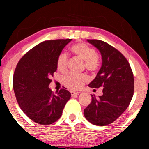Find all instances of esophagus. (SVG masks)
<instances>
[{
  "label": "esophagus",
  "instance_id": "1",
  "mask_svg": "<svg viewBox=\"0 0 149 149\" xmlns=\"http://www.w3.org/2000/svg\"><path fill=\"white\" fill-rule=\"evenodd\" d=\"M71 96L75 97V96H77V95H78V92H75L71 91Z\"/></svg>",
  "mask_w": 149,
  "mask_h": 149
}]
</instances>
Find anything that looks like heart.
<instances>
[{"instance_id":"b5f03b06","label":"heart","mask_w":149,"mask_h":149,"mask_svg":"<svg viewBox=\"0 0 149 149\" xmlns=\"http://www.w3.org/2000/svg\"><path fill=\"white\" fill-rule=\"evenodd\" d=\"M73 53L84 61L85 67L90 72H95L100 67V59L97 55L96 51L92 47L83 42H79L71 47ZM68 57L64 52H61L58 56L57 59V66L58 70L64 71L66 68ZM88 81V77L85 74H75L69 73L65 76L63 80L64 84L67 88L73 90H78L85 83Z\"/></svg>"}]
</instances>
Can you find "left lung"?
Instances as JSON below:
<instances>
[{
  "label": "left lung",
  "instance_id": "obj_1",
  "mask_svg": "<svg viewBox=\"0 0 149 149\" xmlns=\"http://www.w3.org/2000/svg\"><path fill=\"white\" fill-rule=\"evenodd\" d=\"M99 49L102 64L89 87L103 88V95L95 97L84 109V116L95 125L112 123L128 107L134 94V76L126 58L111 45L100 40H87Z\"/></svg>",
  "mask_w": 149,
  "mask_h": 149
}]
</instances>
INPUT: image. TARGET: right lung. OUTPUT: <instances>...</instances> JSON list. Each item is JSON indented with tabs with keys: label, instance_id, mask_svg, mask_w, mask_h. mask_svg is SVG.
I'll return each mask as SVG.
<instances>
[{
	"label": "right lung",
	"instance_id": "add662e5",
	"mask_svg": "<svg viewBox=\"0 0 149 149\" xmlns=\"http://www.w3.org/2000/svg\"><path fill=\"white\" fill-rule=\"evenodd\" d=\"M72 39L46 40L36 45L19 61L13 76V89L18 104L31 120L50 125L59 120L71 93L66 88L56 93L49 88L57 59Z\"/></svg>",
	"mask_w": 149,
	"mask_h": 149
}]
</instances>
